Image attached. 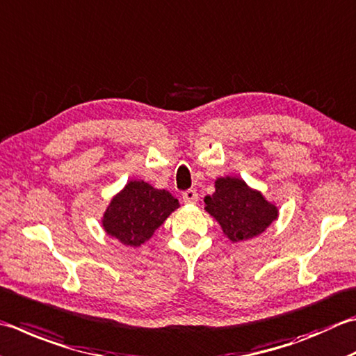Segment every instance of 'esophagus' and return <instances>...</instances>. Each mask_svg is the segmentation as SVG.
<instances>
[{
    "instance_id": "34e87169",
    "label": "esophagus",
    "mask_w": 356,
    "mask_h": 356,
    "mask_svg": "<svg viewBox=\"0 0 356 356\" xmlns=\"http://www.w3.org/2000/svg\"><path fill=\"white\" fill-rule=\"evenodd\" d=\"M182 199L185 204H196L197 199H199V194L196 193V190H186L182 194Z\"/></svg>"
}]
</instances>
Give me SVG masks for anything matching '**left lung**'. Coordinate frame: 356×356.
Here are the masks:
<instances>
[{
    "mask_svg": "<svg viewBox=\"0 0 356 356\" xmlns=\"http://www.w3.org/2000/svg\"><path fill=\"white\" fill-rule=\"evenodd\" d=\"M204 202L205 211L233 243L257 238L280 218L275 202L236 176L216 179L214 193L205 196Z\"/></svg>",
    "mask_w": 356,
    "mask_h": 356,
    "instance_id": "1",
    "label": "left lung"
}]
</instances>
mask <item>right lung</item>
<instances>
[{"mask_svg":"<svg viewBox=\"0 0 356 356\" xmlns=\"http://www.w3.org/2000/svg\"><path fill=\"white\" fill-rule=\"evenodd\" d=\"M179 207L170 191L132 179L109 200L100 222L104 233L122 245L140 248Z\"/></svg>","mask_w":356,"mask_h":356,"instance_id":"obj_1","label":"right lung"}]
</instances>
